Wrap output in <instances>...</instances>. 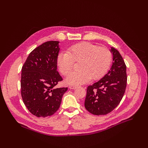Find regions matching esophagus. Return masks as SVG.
Here are the masks:
<instances>
[{
	"instance_id": "esophagus-1",
	"label": "esophagus",
	"mask_w": 148,
	"mask_h": 148,
	"mask_svg": "<svg viewBox=\"0 0 148 148\" xmlns=\"http://www.w3.org/2000/svg\"><path fill=\"white\" fill-rule=\"evenodd\" d=\"M78 86H76V85H70L69 86V88L70 89H76V88H77Z\"/></svg>"
}]
</instances>
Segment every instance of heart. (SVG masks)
Instances as JSON below:
<instances>
[{"label":"heart","mask_w":148,"mask_h":148,"mask_svg":"<svg viewBox=\"0 0 148 148\" xmlns=\"http://www.w3.org/2000/svg\"><path fill=\"white\" fill-rule=\"evenodd\" d=\"M112 60V53L104 47L83 42L71 46L67 52L58 53L56 62L61 73L67 76L73 68L74 62H78L77 70L72 72L66 82L79 85L92 80L101 78L109 69Z\"/></svg>","instance_id":"b5f03b06"}]
</instances>
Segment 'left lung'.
<instances>
[{"label": "left lung", "instance_id": "1", "mask_svg": "<svg viewBox=\"0 0 148 148\" xmlns=\"http://www.w3.org/2000/svg\"><path fill=\"white\" fill-rule=\"evenodd\" d=\"M111 69L97 83L87 88L84 107L94 115H106L113 111L124 95L127 83V67L120 53L111 48Z\"/></svg>", "mask_w": 148, "mask_h": 148}]
</instances>
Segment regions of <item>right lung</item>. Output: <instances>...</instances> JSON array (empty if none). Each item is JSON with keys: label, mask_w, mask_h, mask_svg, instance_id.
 Returning <instances> with one entry per match:
<instances>
[{"label": "right lung", "mask_w": 148, "mask_h": 148, "mask_svg": "<svg viewBox=\"0 0 148 148\" xmlns=\"http://www.w3.org/2000/svg\"><path fill=\"white\" fill-rule=\"evenodd\" d=\"M58 41L44 42L31 52L21 69V95L28 110L45 118L58 111L67 88H57L62 77L57 69Z\"/></svg>", "instance_id": "add662e5"}]
</instances>
